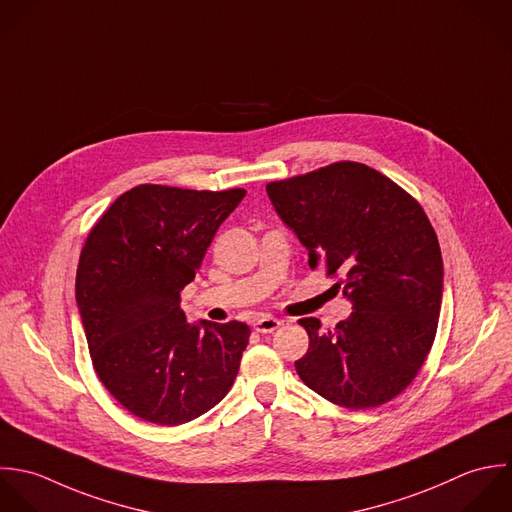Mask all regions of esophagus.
<instances>
[{
  "label": "esophagus",
  "instance_id": "34e87169",
  "mask_svg": "<svg viewBox=\"0 0 512 512\" xmlns=\"http://www.w3.org/2000/svg\"><path fill=\"white\" fill-rule=\"evenodd\" d=\"M281 325H283V323H281L279 319H275V317H271V315H263V317H259V319L253 323V329H255L257 333H273V331H277Z\"/></svg>",
  "mask_w": 512,
  "mask_h": 512
}]
</instances>
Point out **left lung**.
Segmentation results:
<instances>
[{"label":"left lung","mask_w":512,"mask_h":512,"mask_svg":"<svg viewBox=\"0 0 512 512\" xmlns=\"http://www.w3.org/2000/svg\"><path fill=\"white\" fill-rule=\"evenodd\" d=\"M267 195L309 251V267L343 275L353 305L333 331L299 319L309 335L295 361L301 381L347 409L389 403L417 377L437 335L443 257L429 217L405 189L355 161L273 181Z\"/></svg>","instance_id":"8db88e82"}]
</instances>
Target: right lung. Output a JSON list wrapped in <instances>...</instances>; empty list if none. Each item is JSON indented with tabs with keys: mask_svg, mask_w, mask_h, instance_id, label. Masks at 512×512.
Masks as SVG:
<instances>
[{
	"mask_svg": "<svg viewBox=\"0 0 512 512\" xmlns=\"http://www.w3.org/2000/svg\"><path fill=\"white\" fill-rule=\"evenodd\" d=\"M245 193L137 185L113 201L85 239L75 301L93 369L143 421L189 423L213 409L237 377L249 327L191 325L179 301Z\"/></svg>",
	"mask_w": 512,
	"mask_h": 512,
	"instance_id": "1",
	"label": "right lung"
}]
</instances>
